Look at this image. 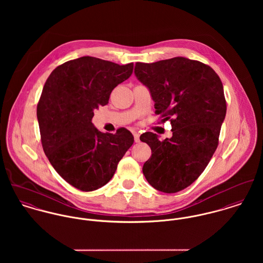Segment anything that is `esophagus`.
Here are the masks:
<instances>
[{
    "mask_svg": "<svg viewBox=\"0 0 263 263\" xmlns=\"http://www.w3.org/2000/svg\"><path fill=\"white\" fill-rule=\"evenodd\" d=\"M134 138H135V142H136V143H139V142H140V134H139V133L134 132Z\"/></svg>",
    "mask_w": 263,
    "mask_h": 263,
    "instance_id": "obj_1",
    "label": "esophagus"
}]
</instances>
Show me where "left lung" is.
Masks as SVG:
<instances>
[{
	"instance_id": "1",
	"label": "left lung",
	"mask_w": 263,
	"mask_h": 263,
	"mask_svg": "<svg viewBox=\"0 0 263 263\" xmlns=\"http://www.w3.org/2000/svg\"><path fill=\"white\" fill-rule=\"evenodd\" d=\"M135 75L149 89L155 113L172 125V137L162 142L150 132L140 137L152 150L143 173L155 189L178 192L198 178L218 147L227 111L223 84L211 67L183 57L137 63Z\"/></svg>"
}]
</instances>
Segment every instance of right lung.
<instances>
[{"label":"right lung","mask_w":263,"mask_h":263,"mask_svg":"<svg viewBox=\"0 0 263 263\" xmlns=\"http://www.w3.org/2000/svg\"><path fill=\"white\" fill-rule=\"evenodd\" d=\"M133 70V63L82 57L55 68L44 84L37 105L43 151L54 170L82 191L105 185L134 144L126 128L104 134L92 123L94 110L108 104L113 89Z\"/></svg>","instance_id":"add662e5"}]
</instances>
